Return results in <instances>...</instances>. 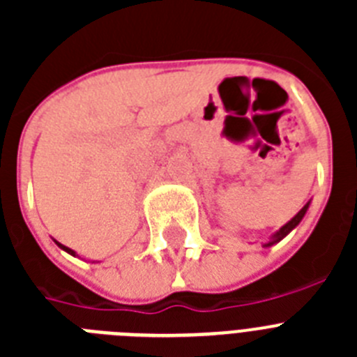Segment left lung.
I'll list each match as a JSON object with an SVG mask.
<instances>
[{"instance_id": "1", "label": "left lung", "mask_w": 357, "mask_h": 357, "mask_svg": "<svg viewBox=\"0 0 357 357\" xmlns=\"http://www.w3.org/2000/svg\"><path fill=\"white\" fill-rule=\"evenodd\" d=\"M307 207H309V204H305V206H304V207H302V209H301V211H298V214H296V216H295V218H293L291 222H288V223H286V225H284V227H282V229H280V230H279V232H277V234H275V236H273V238H275V239H273V241H272V243H268V245H273V243L280 241V239H282V238H284V236H286V234H288L289 230H293V229H295V227H296V225H298V223H301V220H302V218H304V214H305V211H307Z\"/></svg>"}]
</instances>
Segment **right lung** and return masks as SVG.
Returning a JSON list of instances; mask_svg holds the SVG:
<instances>
[{"mask_svg": "<svg viewBox=\"0 0 357 357\" xmlns=\"http://www.w3.org/2000/svg\"><path fill=\"white\" fill-rule=\"evenodd\" d=\"M56 245H59V247H61V248H64V250H66V252H69V254H73V255H75V252H73V250H71V248L64 247V245H61V243H56Z\"/></svg>", "mask_w": 357, "mask_h": 357, "instance_id": "right-lung-1", "label": "right lung"}]
</instances>
